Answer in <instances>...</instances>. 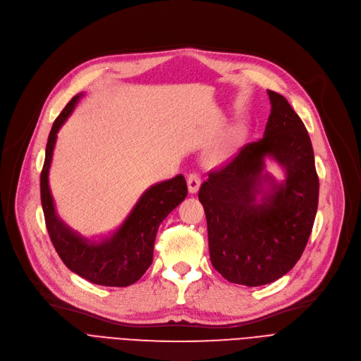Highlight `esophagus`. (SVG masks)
<instances>
[{
    "label": "esophagus",
    "mask_w": 361,
    "mask_h": 361,
    "mask_svg": "<svg viewBox=\"0 0 361 361\" xmlns=\"http://www.w3.org/2000/svg\"><path fill=\"white\" fill-rule=\"evenodd\" d=\"M200 184H202V180L197 174H190L187 177V187H188V192L190 194H195L199 191L200 188Z\"/></svg>",
    "instance_id": "34e87169"
}]
</instances>
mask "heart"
Returning <instances> with one entry per match:
<instances>
[{"mask_svg":"<svg viewBox=\"0 0 361 361\" xmlns=\"http://www.w3.org/2000/svg\"><path fill=\"white\" fill-rule=\"evenodd\" d=\"M240 138V128L239 126H228L223 134H220L207 148V161L210 164H217L226 159L232 154Z\"/></svg>","mask_w":361,"mask_h":361,"instance_id":"1","label":"heart"}]
</instances>
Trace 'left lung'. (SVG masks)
Here are the masks:
<instances>
[{"instance_id": "obj_1", "label": "left lung", "mask_w": 361, "mask_h": 361, "mask_svg": "<svg viewBox=\"0 0 361 361\" xmlns=\"http://www.w3.org/2000/svg\"><path fill=\"white\" fill-rule=\"evenodd\" d=\"M265 134L209 176L199 191L210 260L228 282L260 286L288 274L310 239L318 207V176L310 135L285 97L268 90ZM284 170L278 180L267 161Z\"/></svg>"}]
</instances>
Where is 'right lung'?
Returning a JSON list of instances; mask_svg holds the SVG:
<instances>
[{
  "label": "right lung",
  "instance_id": "1",
  "mask_svg": "<svg viewBox=\"0 0 361 361\" xmlns=\"http://www.w3.org/2000/svg\"><path fill=\"white\" fill-rule=\"evenodd\" d=\"M76 94L54 121L49 134L44 166L40 176L42 206L47 232L63 264L86 281L104 286H129L135 283L151 267L154 242L159 224L185 197L184 177L148 187L116 231L101 239H87L64 223L54 206L49 185L53 151L57 133L75 111L80 97Z\"/></svg>",
  "mask_w": 361,
  "mask_h": 361
}]
</instances>
